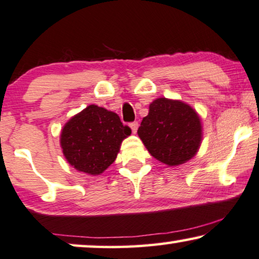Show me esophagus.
I'll list each match as a JSON object with an SVG mask.
<instances>
[{
    "label": "esophagus",
    "instance_id": "1",
    "mask_svg": "<svg viewBox=\"0 0 259 259\" xmlns=\"http://www.w3.org/2000/svg\"><path fill=\"white\" fill-rule=\"evenodd\" d=\"M130 127H132L133 133L136 134L137 129H139V122H132V123H130Z\"/></svg>",
    "mask_w": 259,
    "mask_h": 259
}]
</instances>
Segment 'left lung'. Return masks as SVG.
<instances>
[{
	"mask_svg": "<svg viewBox=\"0 0 259 259\" xmlns=\"http://www.w3.org/2000/svg\"><path fill=\"white\" fill-rule=\"evenodd\" d=\"M137 134L151 156L168 165L185 163L201 143L198 113L185 103L167 98L151 103Z\"/></svg>",
	"mask_w": 259,
	"mask_h": 259,
	"instance_id": "1",
	"label": "left lung"
}]
</instances>
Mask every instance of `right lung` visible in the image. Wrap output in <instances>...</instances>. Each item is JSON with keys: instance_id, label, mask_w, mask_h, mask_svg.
<instances>
[{"instance_id": "obj_1", "label": "right lung", "mask_w": 259, "mask_h": 259, "mask_svg": "<svg viewBox=\"0 0 259 259\" xmlns=\"http://www.w3.org/2000/svg\"><path fill=\"white\" fill-rule=\"evenodd\" d=\"M132 134L117 113L89 105L68 120L61 132L63 153L79 171L98 175L113 161L122 141Z\"/></svg>"}]
</instances>
